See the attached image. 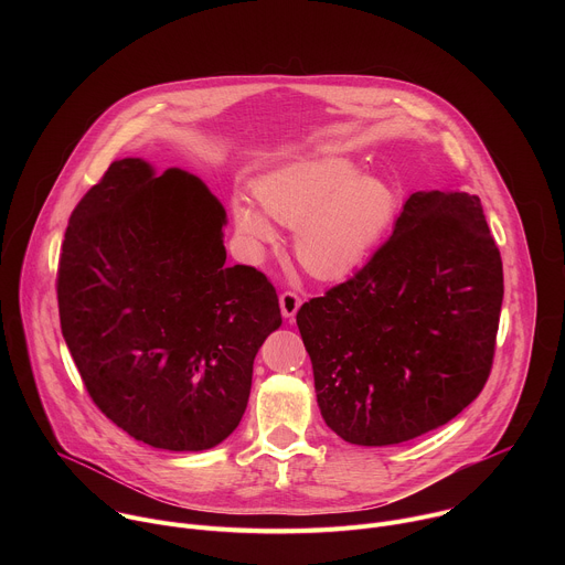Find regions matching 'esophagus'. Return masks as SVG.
Instances as JSON below:
<instances>
[{
  "instance_id": "esophagus-1",
  "label": "esophagus",
  "mask_w": 565,
  "mask_h": 565,
  "mask_svg": "<svg viewBox=\"0 0 565 565\" xmlns=\"http://www.w3.org/2000/svg\"><path fill=\"white\" fill-rule=\"evenodd\" d=\"M279 306H281L284 317H295V312H297L299 306H301V295H297L295 290H284V292L279 295Z\"/></svg>"
}]
</instances>
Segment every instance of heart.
I'll return each instance as SVG.
<instances>
[{"mask_svg": "<svg viewBox=\"0 0 565 565\" xmlns=\"http://www.w3.org/2000/svg\"><path fill=\"white\" fill-rule=\"evenodd\" d=\"M259 205L236 199L232 218L250 246L277 244L281 225L297 227L295 255L315 277L335 279L355 270L386 236L399 194L391 181L362 174V166L347 156H321L270 172L255 183Z\"/></svg>", "mask_w": 565, "mask_h": 565, "instance_id": "1", "label": "heart"}]
</instances>
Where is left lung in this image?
<instances>
[{"mask_svg":"<svg viewBox=\"0 0 565 565\" xmlns=\"http://www.w3.org/2000/svg\"><path fill=\"white\" fill-rule=\"evenodd\" d=\"M501 303L480 199L412 194L373 257L297 312L327 425L364 447L447 425L492 373Z\"/></svg>","mask_w":565,"mask_h":565,"instance_id":"left-lung-1","label":"left lung"}]
</instances>
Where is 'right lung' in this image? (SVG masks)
<instances>
[{"label": "right lung", "instance_id": "right-lung-1", "mask_svg": "<svg viewBox=\"0 0 565 565\" xmlns=\"http://www.w3.org/2000/svg\"><path fill=\"white\" fill-rule=\"evenodd\" d=\"M223 205L192 174L122 158L71 212L60 327L94 405L158 449L201 451L241 423L279 297L227 266Z\"/></svg>", "mask_w": 565, "mask_h": 565}]
</instances>
